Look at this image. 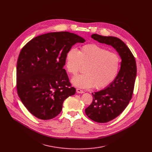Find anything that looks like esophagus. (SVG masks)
<instances>
[{
	"instance_id": "esophagus-1",
	"label": "esophagus",
	"mask_w": 152,
	"mask_h": 152,
	"mask_svg": "<svg viewBox=\"0 0 152 152\" xmlns=\"http://www.w3.org/2000/svg\"><path fill=\"white\" fill-rule=\"evenodd\" d=\"M76 92H77V93H81V94H82V93H84L82 90H80V89H79V88L76 89Z\"/></svg>"
}]
</instances>
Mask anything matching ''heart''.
<instances>
[{"label":"heart","mask_w":152,"mask_h":152,"mask_svg":"<svg viewBox=\"0 0 152 152\" xmlns=\"http://www.w3.org/2000/svg\"><path fill=\"white\" fill-rule=\"evenodd\" d=\"M120 63L117 54L95 44L83 45L79 51L71 48L66 55V69L70 75H76L85 66V73L72 79L73 85L81 88L106 87L116 77Z\"/></svg>","instance_id":"obj_1"}]
</instances>
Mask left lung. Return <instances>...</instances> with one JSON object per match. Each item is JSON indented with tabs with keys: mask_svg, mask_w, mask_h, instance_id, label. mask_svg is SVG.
Segmentation results:
<instances>
[{
	"mask_svg": "<svg viewBox=\"0 0 152 152\" xmlns=\"http://www.w3.org/2000/svg\"><path fill=\"white\" fill-rule=\"evenodd\" d=\"M91 38L100 43L113 47L121 57V68L114 79L104 90L92 93L91 104L85 109L91 120L97 123H107L118 117L128 105L134 89L137 64L131 51L120 39L93 34Z\"/></svg>",
	"mask_w": 152,
	"mask_h": 152,
	"instance_id": "left-lung-1",
	"label": "left lung"
}]
</instances>
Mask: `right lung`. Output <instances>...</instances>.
Here are the masks:
<instances>
[{
	"label": "right lung",
	"instance_id": "1",
	"mask_svg": "<svg viewBox=\"0 0 152 152\" xmlns=\"http://www.w3.org/2000/svg\"><path fill=\"white\" fill-rule=\"evenodd\" d=\"M85 39L69 32H50L29 41L17 63V90L26 109L41 120H50L62 111L64 101L76 93L66 70L67 51Z\"/></svg>",
	"mask_w": 152,
	"mask_h": 152
}]
</instances>
